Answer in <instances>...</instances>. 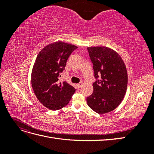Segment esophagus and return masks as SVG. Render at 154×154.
I'll list each match as a JSON object with an SVG mask.
<instances>
[{
  "instance_id": "1",
  "label": "esophagus",
  "mask_w": 154,
  "mask_h": 154,
  "mask_svg": "<svg viewBox=\"0 0 154 154\" xmlns=\"http://www.w3.org/2000/svg\"><path fill=\"white\" fill-rule=\"evenodd\" d=\"M82 84H83V83H82V82H80L79 83H77V84H76V86H77V87H78V88H80V87H82Z\"/></svg>"
}]
</instances>
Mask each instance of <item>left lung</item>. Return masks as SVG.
Instances as JSON below:
<instances>
[{"mask_svg":"<svg viewBox=\"0 0 154 154\" xmlns=\"http://www.w3.org/2000/svg\"><path fill=\"white\" fill-rule=\"evenodd\" d=\"M94 76L92 94L87 98L88 106L100 114L114 110L122 103L128 83L127 68L120 55L105 46L88 47Z\"/></svg>","mask_w":154,"mask_h":154,"instance_id":"1","label":"left lung"}]
</instances>
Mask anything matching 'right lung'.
Wrapping results in <instances>:
<instances>
[{
	"mask_svg": "<svg viewBox=\"0 0 154 154\" xmlns=\"http://www.w3.org/2000/svg\"><path fill=\"white\" fill-rule=\"evenodd\" d=\"M76 45L58 41L46 45L38 54L32 69L31 83L36 98L51 110L66 106L76 89L66 82H59L69 57Z\"/></svg>",
	"mask_w": 154,
	"mask_h": 154,
	"instance_id": "right-lung-1",
	"label": "right lung"
}]
</instances>
